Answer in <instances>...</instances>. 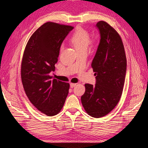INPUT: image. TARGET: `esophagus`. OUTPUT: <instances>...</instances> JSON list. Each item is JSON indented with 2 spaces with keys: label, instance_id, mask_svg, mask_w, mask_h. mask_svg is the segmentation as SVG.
Returning <instances> with one entry per match:
<instances>
[{
  "label": "esophagus",
  "instance_id": "34e87169",
  "mask_svg": "<svg viewBox=\"0 0 148 148\" xmlns=\"http://www.w3.org/2000/svg\"><path fill=\"white\" fill-rule=\"evenodd\" d=\"M76 85H77V83H70V87L72 88L75 87Z\"/></svg>",
  "mask_w": 148,
  "mask_h": 148
}]
</instances>
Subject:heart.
<instances>
[{
    "instance_id": "heart-1",
    "label": "heart",
    "mask_w": 148,
    "mask_h": 148,
    "mask_svg": "<svg viewBox=\"0 0 148 148\" xmlns=\"http://www.w3.org/2000/svg\"><path fill=\"white\" fill-rule=\"evenodd\" d=\"M70 42L75 46L78 52L87 51L91 42V37L88 31L82 27L75 30L70 38ZM63 46H61V50Z\"/></svg>"
}]
</instances>
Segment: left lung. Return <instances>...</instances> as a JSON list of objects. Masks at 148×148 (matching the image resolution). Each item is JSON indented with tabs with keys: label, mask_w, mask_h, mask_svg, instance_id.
<instances>
[{
	"label": "left lung",
	"mask_w": 148,
	"mask_h": 148,
	"mask_svg": "<svg viewBox=\"0 0 148 148\" xmlns=\"http://www.w3.org/2000/svg\"><path fill=\"white\" fill-rule=\"evenodd\" d=\"M100 42L91 66L96 79L95 86L85 84L82 96L85 111L92 117L108 114L122 96L127 71V59L120 35L104 21L97 22Z\"/></svg>",
	"instance_id": "left-lung-1"
}]
</instances>
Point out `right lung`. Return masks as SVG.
Returning a JSON list of instances; mask_svg holds the SVG:
<instances>
[{
	"label": "right lung",
	"mask_w": 148,
	"mask_h": 148,
	"mask_svg": "<svg viewBox=\"0 0 148 148\" xmlns=\"http://www.w3.org/2000/svg\"><path fill=\"white\" fill-rule=\"evenodd\" d=\"M73 26L47 22L30 37L21 66L22 84L33 106L47 116L60 112L70 84L49 75L55 70L61 44Z\"/></svg>",
	"instance_id": "obj_1"
}]
</instances>
